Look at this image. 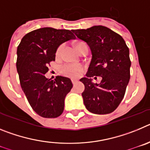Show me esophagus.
<instances>
[{
	"instance_id": "1",
	"label": "esophagus",
	"mask_w": 150,
	"mask_h": 150,
	"mask_svg": "<svg viewBox=\"0 0 150 150\" xmlns=\"http://www.w3.org/2000/svg\"><path fill=\"white\" fill-rule=\"evenodd\" d=\"M71 81H72V83L74 85L76 84V83H77V80H76V79H71Z\"/></svg>"
}]
</instances>
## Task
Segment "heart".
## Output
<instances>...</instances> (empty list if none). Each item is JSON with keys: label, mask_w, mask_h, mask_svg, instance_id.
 <instances>
[{"label": "heart", "mask_w": 150, "mask_h": 150, "mask_svg": "<svg viewBox=\"0 0 150 150\" xmlns=\"http://www.w3.org/2000/svg\"><path fill=\"white\" fill-rule=\"evenodd\" d=\"M82 44H84V43H78L77 46ZM63 45H60L58 47V49L56 50V52H55L56 56H60L61 54H62V50H63ZM83 67L81 65H74V64H64V65H63L62 67V68H61V74L62 75H64V76H68V77L76 78L79 76V74L83 71Z\"/></svg>", "instance_id": "heart-1"}]
</instances>
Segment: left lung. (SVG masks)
<instances>
[{
    "label": "left lung",
    "mask_w": 150,
    "mask_h": 150,
    "mask_svg": "<svg viewBox=\"0 0 150 150\" xmlns=\"http://www.w3.org/2000/svg\"><path fill=\"white\" fill-rule=\"evenodd\" d=\"M72 31L88 45L92 55L86 77L80 79L85 106L95 114L110 113L121 103L129 82V49L120 34L104 26ZM93 76L102 77L99 84L92 83Z\"/></svg>",
    "instance_id": "left-lung-1"
}]
</instances>
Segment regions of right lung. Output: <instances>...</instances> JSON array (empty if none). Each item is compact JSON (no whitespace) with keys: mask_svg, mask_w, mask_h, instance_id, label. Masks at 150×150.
Wrapping results in <instances>:
<instances>
[{"mask_svg":"<svg viewBox=\"0 0 150 150\" xmlns=\"http://www.w3.org/2000/svg\"><path fill=\"white\" fill-rule=\"evenodd\" d=\"M71 30L42 28L24 36L17 48L16 68L21 87L32 109L44 118H56L64 111V98L73 87L69 78L57 76L53 80L45 74L55 60L62 43L75 39Z\"/></svg>","mask_w":150,"mask_h":150,"instance_id":"add662e5","label":"right lung"}]
</instances>
